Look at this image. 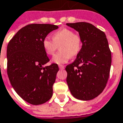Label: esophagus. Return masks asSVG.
<instances>
[{"instance_id": "esophagus-1", "label": "esophagus", "mask_w": 123, "mask_h": 123, "mask_svg": "<svg viewBox=\"0 0 123 123\" xmlns=\"http://www.w3.org/2000/svg\"><path fill=\"white\" fill-rule=\"evenodd\" d=\"M64 67H65V66H64V65H59V69H61V70H62V69H64Z\"/></svg>"}]
</instances>
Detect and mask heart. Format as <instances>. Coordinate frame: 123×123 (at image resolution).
Instances as JSON below:
<instances>
[{
  "label": "heart",
  "instance_id": "b5f03b06",
  "mask_svg": "<svg viewBox=\"0 0 123 123\" xmlns=\"http://www.w3.org/2000/svg\"><path fill=\"white\" fill-rule=\"evenodd\" d=\"M59 46L60 52L53 55L51 61L57 64H64L68 61L71 57L78 54L82 47V40L75 32L71 29L64 28L55 32L53 38L49 36H45L42 42V45L45 53L51 55L56 50L57 45Z\"/></svg>",
  "mask_w": 123,
  "mask_h": 123
}]
</instances>
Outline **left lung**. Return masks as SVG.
<instances>
[{"mask_svg":"<svg viewBox=\"0 0 123 123\" xmlns=\"http://www.w3.org/2000/svg\"><path fill=\"white\" fill-rule=\"evenodd\" d=\"M66 25L79 32L82 47L75 61L66 67V82L71 94L81 100H90L103 91L108 82L111 54L105 33L91 23Z\"/></svg>","mask_w":123,"mask_h":123,"instance_id":"8db88e82","label":"left lung"}]
</instances>
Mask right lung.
I'll return each mask as SVG.
<instances>
[{"label":"right lung","instance_id":"add662e5","mask_svg":"<svg viewBox=\"0 0 123 123\" xmlns=\"http://www.w3.org/2000/svg\"><path fill=\"white\" fill-rule=\"evenodd\" d=\"M59 28L50 24H31L15 34L7 47V73L19 96L32 105L45 103L53 95V85L59 67H43L49 59L42 42L48 34Z\"/></svg>","mask_w":123,"mask_h":123}]
</instances>
